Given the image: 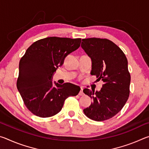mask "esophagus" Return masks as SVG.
Masks as SVG:
<instances>
[{
	"instance_id": "obj_1",
	"label": "esophagus",
	"mask_w": 149,
	"mask_h": 149,
	"mask_svg": "<svg viewBox=\"0 0 149 149\" xmlns=\"http://www.w3.org/2000/svg\"><path fill=\"white\" fill-rule=\"evenodd\" d=\"M83 90H84V88H83L82 87H81V90H80V91H79V95H81V96H83V95H84V91H83Z\"/></svg>"
}]
</instances>
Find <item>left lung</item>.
Masks as SVG:
<instances>
[{"label":"left lung","instance_id":"left-lung-1","mask_svg":"<svg viewBox=\"0 0 149 149\" xmlns=\"http://www.w3.org/2000/svg\"><path fill=\"white\" fill-rule=\"evenodd\" d=\"M81 47L91 59V74L104 83L99 91L84 89L93 100L84 112L97 122L108 120L122 109L129 97L131 77L127 58L116 45L107 39H84Z\"/></svg>","mask_w":149,"mask_h":149}]
</instances>
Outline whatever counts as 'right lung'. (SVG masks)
Wrapping results in <instances>:
<instances>
[{
	"label": "right lung",
	"mask_w": 149,
	"mask_h": 149,
	"mask_svg": "<svg viewBox=\"0 0 149 149\" xmlns=\"http://www.w3.org/2000/svg\"><path fill=\"white\" fill-rule=\"evenodd\" d=\"M81 39L50 37L33 43L19 64L17 88L26 107L41 118L54 116L64 100L76 96L80 87L70 83L52 82L55 72L65 58L80 47Z\"/></svg>",
	"instance_id": "right-lung-1"
}]
</instances>
